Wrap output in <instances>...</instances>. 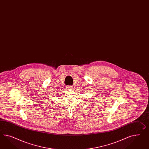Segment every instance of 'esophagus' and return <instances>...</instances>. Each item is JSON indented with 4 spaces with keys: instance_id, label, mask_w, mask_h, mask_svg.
Segmentation results:
<instances>
[{
    "instance_id": "obj_1",
    "label": "esophagus",
    "mask_w": 149,
    "mask_h": 149,
    "mask_svg": "<svg viewBox=\"0 0 149 149\" xmlns=\"http://www.w3.org/2000/svg\"><path fill=\"white\" fill-rule=\"evenodd\" d=\"M67 88L68 89H72V86H67Z\"/></svg>"
}]
</instances>
